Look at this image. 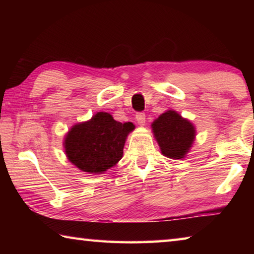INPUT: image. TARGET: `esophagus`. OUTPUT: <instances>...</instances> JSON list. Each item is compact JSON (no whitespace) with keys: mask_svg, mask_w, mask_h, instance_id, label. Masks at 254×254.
<instances>
[{"mask_svg":"<svg viewBox=\"0 0 254 254\" xmlns=\"http://www.w3.org/2000/svg\"><path fill=\"white\" fill-rule=\"evenodd\" d=\"M135 120H136V122H137V124H139V126L143 127L145 124V114L144 113H137L135 115Z\"/></svg>","mask_w":254,"mask_h":254,"instance_id":"obj_1","label":"esophagus"}]
</instances>
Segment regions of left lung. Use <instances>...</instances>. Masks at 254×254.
Listing matches in <instances>:
<instances>
[{
  "label": "left lung",
  "mask_w": 254,
  "mask_h": 254,
  "mask_svg": "<svg viewBox=\"0 0 254 254\" xmlns=\"http://www.w3.org/2000/svg\"><path fill=\"white\" fill-rule=\"evenodd\" d=\"M154 139L163 156L170 159H184L194 144L196 127L177 111L168 110L151 123Z\"/></svg>",
  "instance_id": "left-lung-1"
}]
</instances>
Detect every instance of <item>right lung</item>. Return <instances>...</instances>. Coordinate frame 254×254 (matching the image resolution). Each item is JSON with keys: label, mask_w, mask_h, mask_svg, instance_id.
Instances as JSON below:
<instances>
[{"label": "right lung", "mask_w": 254, "mask_h": 254, "mask_svg": "<svg viewBox=\"0 0 254 254\" xmlns=\"http://www.w3.org/2000/svg\"><path fill=\"white\" fill-rule=\"evenodd\" d=\"M131 122L120 123L106 112H97L88 121L76 123L66 133L64 149L68 160L88 174H103L123 157Z\"/></svg>", "instance_id": "obj_1"}]
</instances>
